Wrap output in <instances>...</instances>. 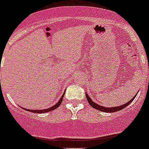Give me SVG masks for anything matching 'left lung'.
I'll use <instances>...</instances> for the list:
<instances>
[{"label": "left lung", "instance_id": "left-lung-1", "mask_svg": "<svg viewBox=\"0 0 149 149\" xmlns=\"http://www.w3.org/2000/svg\"><path fill=\"white\" fill-rule=\"evenodd\" d=\"M138 93H137L136 95H138ZM135 97H136V95L134 96V97L131 98V100H130V102H126L124 105H120V106H116V107L107 108V107H104V106H102V105H97V103H95V102H93L92 100L91 99V97H90L89 96H88V95L86 93V97H87V101H88V103H89L90 105H91V106H92L94 109H95L99 110V111H102V112H118V111H120V110H122L123 109H124L125 107H127L128 105H130V103L134 101Z\"/></svg>", "mask_w": 149, "mask_h": 149}]
</instances>
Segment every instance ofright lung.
<instances>
[{"mask_svg": "<svg viewBox=\"0 0 149 149\" xmlns=\"http://www.w3.org/2000/svg\"><path fill=\"white\" fill-rule=\"evenodd\" d=\"M64 95L65 94H63L62 95V96L61 97H60V99L58 102H57L55 105H54L53 106H52V107L48 108V109H37V110H31V109H24L25 110H26V111H29V112H34V113H44V112H50V111H52V110H54L55 109H57V108L60 105H61V103H62V99H63V97H64Z\"/></svg>", "mask_w": 149, "mask_h": 149, "instance_id": "add662e5", "label": "right lung"}]
</instances>
